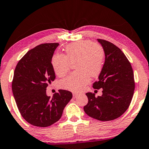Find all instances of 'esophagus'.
Wrapping results in <instances>:
<instances>
[{
    "instance_id": "obj_1",
    "label": "esophagus",
    "mask_w": 149,
    "mask_h": 149,
    "mask_svg": "<svg viewBox=\"0 0 149 149\" xmlns=\"http://www.w3.org/2000/svg\"><path fill=\"white\" fill-rule=\"evenodd\" d=\"M78 95H79V94H78V93H73V97H74V98L77 97Z\"/></svg>"
}]
</instances>
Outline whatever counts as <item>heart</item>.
Here are the masks:
<instances>
[{
    "instance_id": "obj_1",
    "label": "heart",
    "mask_w": 149,
    "mask_h": 149,
    "mask_svg": "<svg viewBox=\"0 0 149 149\" xmlns=\"http://www.w3.org/2000/svg\"><path fill=\"white\" fill-rule=\"evenodd\" d=\"M66 55L57 54L52 58V66L56 74L63 77L69 72L71 63L75 61L77 69L60 82L63 89L79 92L90 81L91 76L96 77L102 69L104 50L100 44L90 40H82L68 45Z\"/></svg>"
}]
</instances>
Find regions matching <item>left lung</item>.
Instances as JSON below:
<instances>
[{"label":"left lung","mask_w":149,"mask_h":149,"mask_svg":"<svg viewBox=\"0 0 149 149\" xmlns=\"http://www.w3.org/2000/svg\"><path fill=\"white\" fill-rule=\"evenodd\" d=\"M105 53V63L93 83L94 89H103L101 96L86 93L88 103L84 111L88 116L101 121H110L122 115L129 107L135 90L134 72L122 50L110 42L97 39Z\"/></svg>","instance_id":"1"}]
</instances>
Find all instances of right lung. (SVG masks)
Returning a JSON list of instances; mask_svg holds the SVG:
<instances>
[{"label":"right lung","instance_id":"1","mask_svg":"<svg viewBox=\"0 0 149 149\" xmlns=\"http://www.w3.org/2000/svg\"><path fill=\"white\" fill-rule=\"evenodd\" d=\"M58 43L42 44L28 51L16 65L12 80V92L23 118L38 127H47L61 118L72 97V93L59 90L52 97L46 88L56 78L52 64Z\"/></svg>","mask_w":149,"mask_h":149}]
</instances>
